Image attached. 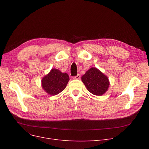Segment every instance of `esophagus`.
Returning <instances> with one entry per match:
<instances>
[{"mask_svg": "<svg viewBox=\"0 0 149 149\" xmlns=\"http://www.w3.org/2000/svg\"><path fill=\"white\" fill-rule=\"evenodd\" d=\"M80 74H78L76 76L72 77V79H74V80H75V79H80Z\"/></svg>", "mask_w": 149, "mask_h": 149, "instance_id": "1", "label": "esophagus"}]
</instances>
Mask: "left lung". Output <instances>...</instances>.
<instances>
[{"instance_id": "1", "label": "left lung", "mask_w": 149, "mask_h": 149, "mask_svg": "<svg viewBox=\"0 0 149 149\" xmlns=\"http://www.w3.org/2000/svg\"><path fill=\"white\" fill-rule=\"evenodd\" d=\"M81 80L89 92L95 95H102L109 86L107 77L95 68L89 69L81 77Z\"/></svg>"}]
</instances>
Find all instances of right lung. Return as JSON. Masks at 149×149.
Wrapping results in <instances>:
<instances>
[{"mask_svg":"<svg viewBox=\"0 0 149 149\" xmlns=\"http://www.w3.org/2000/svg\"><path fill=\"white\" fill-rule=\"evenodd\" d=\"M69 80V75L66 73H62L58 69H53L43 78L42 88L49 94L56 95L65 89Z\"/></svg>","mask_w":149,"mask_h":149,"instance_id":"right-lung-1","label":"right lung"}]
</instances>
